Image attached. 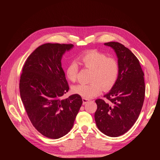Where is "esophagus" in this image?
<instances>
[{"mask_svg":"<svg viewBox=\"0 0 160 160\" xmlns=\"http://www.w3.org/2000/svg\"><path fill=\"white\" fill-rule=\"evenodd\" d=\"M82 100H83V105H85V104H86L88 102V101H89V99H87V98H83L82 99Z\"/></svg>","mask_w":160,"mask_h":160,"instance_id":"34e87169","label":"esophagus"}]
</instances>
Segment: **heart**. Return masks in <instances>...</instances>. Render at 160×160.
I'll use <instances>...</instances> for the list:
<instances>
[{
  "mask_svg": "<svg viewBox=\"0 0 160 160\" xmlns=\"http://www.w3.org/2000/svg\"><path fill=\"white\" fill-rule=\"evenodd\" d=\"M78 62L82 67L91 70L89 84H78L72 87V93L82 98L90 99L99 94L102 89L112 87L118 79L119 66L117 61L98 51H90L78 57ZM79 66L71 61L65 69V75L70 81L77 78Z\"/></svg>",
  "mask_w": 160,
  "mask_h": 160,
  "instance_id": "heart-1",
  "label": "heart"
}]
</instances>
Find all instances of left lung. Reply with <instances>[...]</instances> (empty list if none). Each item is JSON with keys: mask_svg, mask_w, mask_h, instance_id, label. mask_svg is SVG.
I'll use <instances>...</instances> for the list:
<instances>
[{"mask_svg": "<svg viewBox=\"0 0 160 160\" xmlns=\"http://www.w3.org/2000/svg\"><path fill=\"white\" fill-rule=\"evenodd\" d=\"M114 50L118 57L119 73L111 89L104 95L107 99L95 100L97 126L109 137L126 133L136 122L145 97L144 73L138 58L118 42L104 44Z\"/></svg>", "mask_w": 160, "mask_h": 160, "instance_id": "obj_1", "label": "left lung"}]
</instances>
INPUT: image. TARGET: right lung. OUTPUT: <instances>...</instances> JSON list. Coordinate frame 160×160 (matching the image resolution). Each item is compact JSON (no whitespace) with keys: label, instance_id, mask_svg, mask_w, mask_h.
<instances>
[{"label":"right lung","instance_id":"add662e5","mask_svg":"<svg viewBox=\"0 0 160 160\" xmlns=\"http://www.w3.org/2000/svg\"><path fill=\"white\" fill-rule=\"evenodd\" d=\"M72 47V44L45 43L31 53L22 68L21 100L33 126L48 138L59 139L68 133L83 103L77 94L62 99L69 88L61 59Z\"/></svg>","mask_w":160,"mask_h":160}]
</instances>
